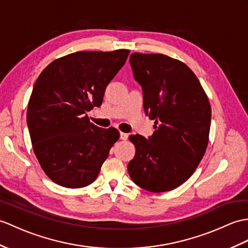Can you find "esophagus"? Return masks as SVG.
<instances>
[{
    "instance_id": "1",
    "label": "esophagus",
    "mask_w": 248,
    "mask_h": 248,
    "mask_svg": "<svg viewBox=\"0 0 248 248\" xmlns=\"http://www.w3.org/2000/svg\"><path fill=\"white\" fill-rule=\"evenodd\" d=\"M120 140H128V134L126 133H124V132H120Z\"/></svg>"
}]
</instances>
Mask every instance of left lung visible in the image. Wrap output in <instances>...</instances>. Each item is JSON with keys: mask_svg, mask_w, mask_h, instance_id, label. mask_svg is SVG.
Masks as SVG:
<instances>
[{"mask_svg": "<svg viewBox=\"0 0 248 248\" xmlns=\"http://www.w3.org/2000/svg\"><path fill=\"white\" fill-rule=\"evenodd\" d=\"M130 64L155 131L148 140L130 135L136 152L129 174L148 191H170L192 175L204 156L211 122L209 100L185 63L162 54L134 53Z\"/></svg>", "mask_w": 248, "mask_h": 248, "instance_id": "left-lung-1", "label": "left lung"}]
</instances>
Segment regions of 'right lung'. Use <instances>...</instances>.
Returning <instances> with one entry per match:
<instances>
[{"instance_id": "add662e5", "label": "right lung", "mask_w": 248, "mask_h": 248, "mask_svg": "<svg viewBox=\"0 0 248 248\" xmlns=\"http://www.w3.org/2000/svg\"><path fill=\"white\" fill-rule=\"evenodd\" d=\"M129 53L77 51L51 62L34 83L27 126L40 165L58 185L81 188L93 183L118 140L116 129L91 124L86 112L101 106Z\"/></svg>"}]
</instances>
